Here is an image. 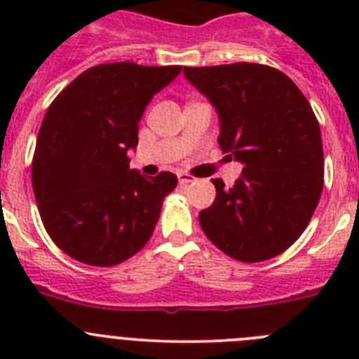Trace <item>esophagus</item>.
Returning <instances> with one entry per match:
<instances>
[{
	"label": "esophagus",
	"instance_id": "obj_1",
	"mask_svg": "<svg viewBox=\"0 0 359 359\" xmlns=\"http://www.w3.org/2000/svg\"><path fill=\"white\" fill-rule=\"evenodd\" d=\"M177 182H180V185H189V183L196 182V177L187 172H180L177 174Z\"/></svg>",
	"mask_w": 359,
	"mask_h": 359
}]
</instances>
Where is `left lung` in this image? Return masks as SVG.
Here are the masks:
<instances>
[{
	"label": "left lung",
	"instance_id": "obj_1",
	"mask_svg": "<svg viewBox=\"0 0 359 359\" xmlns=\"http://www.w3.org/2000/svg\"><path fill=\"white\" fill-rule=\"evenodd\" d=\"M215 106L219 145L244 165L231 189L212 180L215 201L199 212L205 236L241 262L286 252L309 224L323 189L320 123L286 73L255 62L183 68Z\"/></svg>",
	"mask_w": 359,
	"mask_h": 359
}]
</instances>
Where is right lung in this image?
I'll list each match as a JSON object with an SVG mask.
<instances>
[{"label":"right lung","mask_w":359,"mask_h":359,"mask_svg":"<svg viewBox=\"0 0 359 359\" xmlns=\"http://www.w3.org/2000/svg\"><path fill=\"white\" fill-rule=\"evenodd\" d=\"M182 66L109 62L86 69L50 104L32 160V187L53 243L75 261L109 268L151 239L177 177L129 169L138 122Z\"/></svg>","instance_id":"1"}]
</instances>
